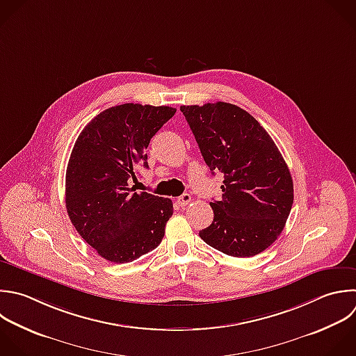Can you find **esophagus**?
<instances>
[{
	"label": "esophagus",
	"instance_id": "34e87169",
	"mask_svg": "<svg viewBox=\"0 0 356 356\" xmlns=\"http://www.w3.org/2000/svg\"><path fill=\"white\" fill-rule=\"evenodd\" d=\"M191 200H192L191 195H189V193H184L182 196H179V197L177 199V204L181 206V207H184V206H186Z\"/></svg>",
	"mask_w": 356,
	"mask_h": 356
}]
</instances>
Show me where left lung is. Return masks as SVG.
Instances as JSON below:
<instances>
[{
  "label": "left lung",
  "instance_id": "1",
  "mask_svg": "<svg viewBox=\"0 0 356 356\" xmlns=\"http://www.w3.org/2000/svg\"><path fill=\"white\" fill-rule=\"evenodd\" d=\"M210 171L222 174L213 222L199 232L211 248L250 257L281 234L293 203L292 177L266 129L229 103L181 106Z\"/></svg>",
  "mask_w": 356,
  "mask_h": 356
}]
</instances>
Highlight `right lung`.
<instances>
[{
    "label": "right lung",
    "instance_id": "right-lung-1",
    "mask_svg": "<svg viewBox=\"0 0 356 356\" xmlns=\"http://www.w3.org/2000/svg\"><path fill=\"white\" fill-rule=\"evenodd\" d=\"M177 113L167 106L127 103L104 110L78 136L65 177V206L79 235L108 261L128 263L156 249L172 202L135 192L146 149Z\"/></svg>",
    "mask_w": 356,
    "mask_h": 356
}]
</instances>
